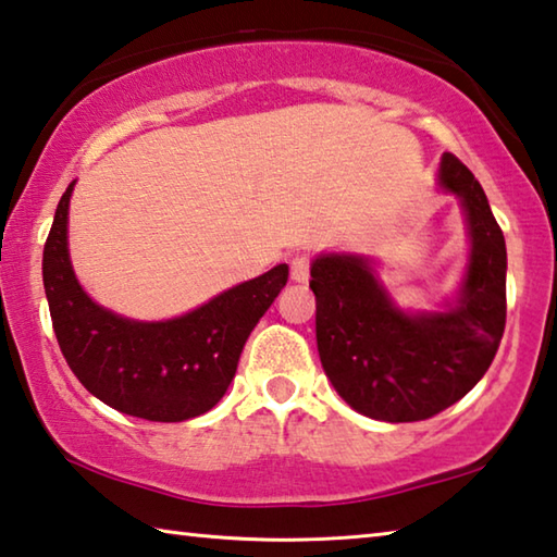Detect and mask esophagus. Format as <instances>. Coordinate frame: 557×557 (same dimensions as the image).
Masks as SVG:
<instances>
[{
	"label": "esophagus",
	"mask_w": 557,
	"mask_h": 557,
	"mask_svg": "<svg viewBox=\"0 0 557 557\" xmlns=\"http://www.w3.org/2000/svg\"><path fill=\"white\" fill-rule=\"evenodd\" d=\"M308 278H310V259L296 257L290 261V281H294V284H308Z\"/></svg>",
	"instance_id": "34e87169"
}]
</instances>
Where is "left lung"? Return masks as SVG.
Instances as JSON below:
<instances>
[{
    "instance_id": "1",
    "label": "left lung",
    "mask_w": 557,
    "mask_h": 557,
    "mask_svg": "<svg viewBox=\"0 0 557 557\" xmlns=\"http://www.w3.org/2000/svg\"><path fill=\"white\" fill-rule=\"evenodd\" d=\"M457 195L470 257L453 304L431 313L396 306L372 259L320 253L310 267L320 362L357 413L425 421L460 401L490 369L506 325V242L472 171L453 153L437 169Z\"/></svg>"
}]
</instances>
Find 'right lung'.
Masks as SVG:
<instances>
[{"instance_id": "add662e5", "label": "right lung", "mask_w": 557, "mask_h": 557, "mask_svg": "<svg viewBox=\"0 0 557 557\" xmlns=\"http://www.w3.org/2000/svg\"><path fill=\"white\" fill-rule=\"evenodd\" d=\"M75 181L55 208L44 247V288L67 367L114 411L156 423L208 413L227 392L244 343L288 281L278 263L222 290L190 313L144 323L97 306L77 284L67 253V208Z\"/></svg>"}]
</instances>
